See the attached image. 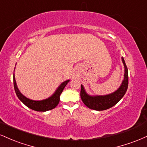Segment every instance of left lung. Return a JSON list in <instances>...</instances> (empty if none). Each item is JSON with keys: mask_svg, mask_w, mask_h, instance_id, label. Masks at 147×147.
Listing matches in <instances>:
<instances>
[{"mask_svg": "<svg viewBox=\"0 0 147 147\" xmlns=\"http://www.w3.org/2000/svg\"><path fill=\"white\" fill-rule=\"evenodd\" d=\"M122 60L125 68L124 79L121 86L113 93L108 95L92 97V96L87 95L86 92L84 90L83 86H81V98L84 104L89 109L95 111H104L109 109L115 105L125 95L128 88V85H129V75H128V68L124 58H122Z\"/></svg>", "mask_w": 147, "mask_h": 147, "instance_id": "left-lung-1", "label": "left lung"}]
</instances>
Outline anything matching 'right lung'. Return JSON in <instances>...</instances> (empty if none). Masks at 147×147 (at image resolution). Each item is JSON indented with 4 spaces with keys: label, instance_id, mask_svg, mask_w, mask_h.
I'll return each mask as SVG.
<instances>
[{
    "label": "right lung",
    "instance_id": "right-lung-1",
    "mask_svg": "<svg viewBox=\"0 0 147 147\" xmlns=\"http://www.w3.org/2000/svg\"><path fill=\"white\" fill-rule=\"evenodd\" d=\"M13 79H14V90L18 98L19 99L25 106H28L30 109H32L34 111H42V112L52 110V109H55V108L58 105V104L59 103L61 94L63 92L64 88H65V86L67 85V84L69 82V80L65 81V82H63V83L61 84L60 86L57 88L56 92L53 94V95H52V97H49L48 99H44V100L42 101H34L27 98L25 96L22 95L21 92H20L19 90L18 89L17 86H16L14 75L13 76Z\"/></svg>",
    "mask_w": 147,
    "mask_h": 147
}]
</instances>
